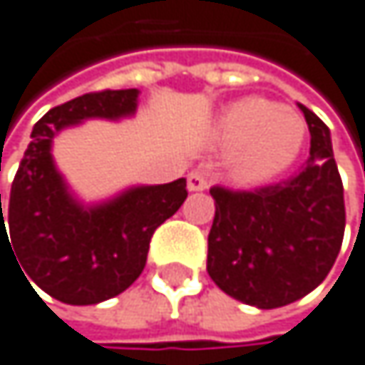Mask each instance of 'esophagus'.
<instances>
[{
	"instance_id": "34e87169",
	"label": "esophagus",
	"mask_w": 365,
	"mask_h": 365,
	"mask_svg": "<svg viewBox=\"0 0 365 365\" xmlns=\"http://www.w3.org/2000/svg\"><path fill=\"white\" fill-rule=\"evenodd\" d=\"M207 185H209V180H207V174L202 170H195L187 176V189L189 191H202V189H207Z\"/></svg>"
}]
</instances>
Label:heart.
<instances>
[{
  "label": "heart",
  "instance_id": "b5f03b06",
  "mask_svg": "<svg viewBox=\"0 0 365 365\" xmlns=\"http://www.w3.org/2000/svg\"><path fill=\"white\" fill-rule=\"evenodd\" d=\"M307 137L304 119L263 98H244L217 117L213 141L230 154L232 176L242 182H265L283 174L298 158Z\"/></svg>",
  "mask_w": 365,
  "mask_h": 365
}]
</instances>
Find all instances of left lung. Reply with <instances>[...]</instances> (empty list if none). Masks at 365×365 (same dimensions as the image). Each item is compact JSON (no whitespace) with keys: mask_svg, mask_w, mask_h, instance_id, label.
Returning a JSON list of instances; mask_svg holds the SVG:
<instances>
[{"mask_svg":"<svg viewBox=\"0 0 365 365\" xmlns=\"http://www.w3.org/2000/svg\"><path fill=\"white\" fill-rule=\"evenodd\" d=\"M312 150L300 174L255 191L213 187L207 272L230 298L277 309L314 292L344 240V187L331 133L307 106Z\"/></svg>","mask_w":365,"mask_h":365,"instance_id":"left-lung-1","label":"left lung"}]
</instances>
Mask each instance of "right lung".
<instances>
[{
  "instance_id": "add662e5",
  "label": "right lung",
  "mask_w": 365,
  "mask_h": 365,
  "mask_svg": "<svg viewBox=\"0 0 365 365\" xmlns=\"http://www.w3.org/2000/svg\"><path fill=\"white\" fill-rule=\"evenodd\" d=\"M137 104L139 88H119L86 93L51 108L34 123L6 213L0 193V248L8 223V246L13 244L10 250L29 274L26 281L30 278L61 302L98 304L128 289L145 267L154 230L187 197V180L178 178L168 185L128 187L86 205L53 163L51 145L61 130L86 119L133 117Z\"/></svg>"
}]
</instances>
